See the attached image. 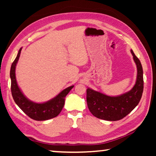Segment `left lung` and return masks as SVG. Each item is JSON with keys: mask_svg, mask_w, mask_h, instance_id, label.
<instances>
[{"mask_svg": "<svg viewBox=\"0 0 156 156\" xmlns=\"http://www.w3.org/2000/svg\"><path fill=\"white\" fill-rule=\"evenodd\" d=\"M135 61L138 74L135 85L129 92L119 96H108L88 88L87 89V102L90 112L100 119L116 121L127 115L140 100L144 89L143 71L140 60L131 50Z\"/></svg>", "mask_w": 156, "mask_h": 156, "instance_id": "left-lung-1", "label": "left lung"}]
</instances>
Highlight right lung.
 <instances>
[{
    "instance_id": "obj_1",
    "label": "right lung",
    "mask_w": 156,
    "mask_h": 156,
    "mask_svg": "<svg viewBox=\"0 0 156 156\" xmlns=\"http://www.w3.org/2000/svg\"><path fill=\"white\" fill-rule=\"evenodd\" d=\"M22 48L18 51V55L13 62L10 69L11 78V91L13 98L20 109L31 119L43 121L55 118L61 112L65 105V98L73 87V85L69 87L54 98L44 103H36L26 98L18 86L16 79V66L19 59Z\"/></svg>"
}]
</instances>
